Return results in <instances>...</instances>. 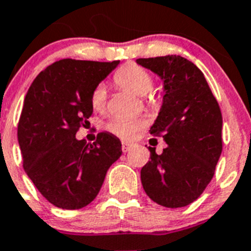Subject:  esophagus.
<instances>
[{
	"label": "esophagus",
	"instance_id": "esophagus-1",
	"mask_svg": "<svg viewBox=\"0 0 251 251\" xmlns=\"http://www.w3.org/2000/svg\"><path fill=\"white\" fill-rule=\"evenodd\" d=\"M132 148V144H130V142H123V151L124 152H127L130 149Z\"/></svg>",
	"mask_w": 251,
	"mask_h": 251
}]
</instances>
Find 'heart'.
I'll return each instance as SVG.
<instances>
[{"label":"heart","mask_w":251,"mask_h":251,"mask_svg":"<svg viewBox=\"0 0 251 251\" xmlns=\"http://www.w3.org/2000/svg\"><path fill=\"white\" fill-rule=\"evenodd\" d=\"M114 80L117 86L131 92V94L137 95V96H145L146 94L151 91L153 85L150 74L145 69L134 64L126 65L123 69L119 70ZM105 105L106 89L103 85H99L91 95V106L96 111H102L105 109ZM106 127L111 134L116 135L121 139L128 140L134 136L136 131L144 127V121L116 117V119L110 121Z\"/></svg>","instance_id":"obj_1"}]
</instances>
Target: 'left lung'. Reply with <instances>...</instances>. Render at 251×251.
Listing matches in <instances>:
<instances>
[{"label": "left lung", "mask_w": 251, "mask_h": 251, "mask_svg": "<svg viewBox=\"0 0 251 251\" xmlns=\"http://www.w3.org/2000/svg\"><path fill=\"white\" fill-rule=\"evenodd\" d=\"M137 65L162 81V105L150 127L166 148L141 169L149 198L165 207L195 201L207 186L223 150L220 107L202 74L191 61L176 55L137 58Z\"/></svg>", "instance_id": "left-lung-1"}]
</instances>
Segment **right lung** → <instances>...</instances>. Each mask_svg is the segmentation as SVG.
Returning a JSON list of instances; mask_svg holds the SVG:
<instances>
[{
  "label": "right lung",
  "mask_w": 251,
  "mask_h": 251,
  "mask_svg": "<svg viewBox=\"0 0 251 251\" xmlns=\"http://www.w3.org/2000/svg\"><path fill=\"white\" fill-rule=\"evenodd\" d=\"M119 64L65 58L40 72L27 91L17 128L24 169L60 209L89 205L123 153L119 137L106 131L90 145L76 139L92 115V92Z\"/></svg>",
  "instance_id": "add662e5"
}]
</instances>
